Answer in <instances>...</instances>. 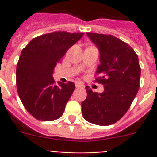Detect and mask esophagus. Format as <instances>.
<instances>
[{"mask_svg": "<svg viewBox=\"0 0 157 157\" xmlns=\"http://www.w3.org/2000/svg\"><path fill=\"white\" fill-rule=\"evenodd\" d=\"M83 85L81 83H76V88H82L83 87Z\"/></svg>", "mask_w": 157, "mask_h": 157, "instance_id": "34e87169", "label": "esophagus"}]
</instances>
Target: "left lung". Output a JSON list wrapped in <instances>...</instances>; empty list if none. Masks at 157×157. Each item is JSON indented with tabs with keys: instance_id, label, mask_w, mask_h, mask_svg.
Returning <instances> with one entry per match:
<instances>
[{
	"instance_id": "obj_1",
	"label": "left lung",
	"mask_w": 157,
	"mask_h": 157,
	"mask_svg": "<svg viewBox=\"0 0 157 157\" xmlns=\"http://www.w3.org/2000/svg\"><path fill=\"white\" fill-rule=\"evenodd\" d=\"M98 47L100 64L97 82L103 84V93L93 92L86 86L87 97L81 103L82 116L92 124L110 125L124 116L139 89L141 68L134 50L112 35L87 33Z\"/></svg>"
}]
</instances>
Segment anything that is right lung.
<instances>
[{"instance_id": "1", "label": "right lung", "mask_w": 157, "mask_h": 157, "mask_svg": "<svg viewBox=\"0 0 157 157\" xmlns=\"http://www.w3.org/2000/svg\"><path fill=\"white\" fill-rule=\"evenodd\" d=\"M81 33L54 32L33 38L20 54L16 68L17 90L26 110L36 119L50 121L63 114L75 84L53 78L54 67Z\"/></svg>"}]
</instances>
